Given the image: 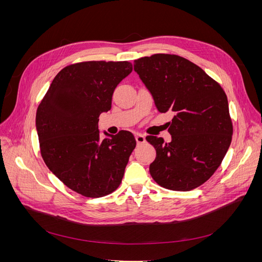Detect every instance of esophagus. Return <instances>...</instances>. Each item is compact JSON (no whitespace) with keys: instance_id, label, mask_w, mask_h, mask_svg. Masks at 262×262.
<instances>
[{"instance_id":"obj_1","label":"esophagus","mask_w":262,"mask_h":262,"mask_svg":"<svg viewBox=\"0 0 262 262\" xmlns=\"http://www.w3.org/2000/svg\"><path fill=\"white\" fill-rule=\"evenodd\" d=\"M136 140H137L138 144H142V143H144V142H145V137L143 136V134L137 133L136 134Z\"/></svg>"}]
</instances>
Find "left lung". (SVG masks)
Here are the masks:
<instances>
[{
    "mask_svg": "<svg viewBox=\"0 0 262 262\" xmlns=\"http://www.w3.org/2000/svg\"><path fill=\"white\" fill-rule=\"evenodd\" d=\"M134 71L160 113L171 112V142L147 136L156 149L149 173L161 187L189 191L204 184L231 145L233 123L221 85L191 61L157 53L134 61Z\"/></svg>",
    "mask_w": 262,
    "mask_h": 262,
    "instance_id": "1",
    "label": "left lung"
}]
</instances>
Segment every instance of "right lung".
I'll return each mask as SVG.
<instances>
[{
    "instance_id": "1",
    "label": "right lung",
    "mask_w": 262,
    "mask_h": 262,
    "mask_svg": "<svg viewBox=\"0 0 262 262\" xmlns=\"http://www.w3.org/2000/svg\"><path fill=\"white\" fill-rule=\"evenodd\" d=\"M128 61H86L62 69L38 106L36 128L48 168L73 191L100 198L120 186L137 141L129 131L101 139L99 116L112 108Z\"/></svg>"
}]
</instances>
